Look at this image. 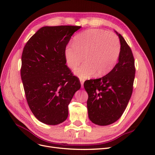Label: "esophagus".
Masks as SVG:
<instances>
[{
	"label": "esophagus",
	"instance_id": "34e87169",
	"mask_svg": "<svg viewBox=\"0 0 155 155\" xmlns=\"http://www.w3.org/2000/svg\"><path fill=\"white\" fill-rule=\"evenodd\" d=\"M84 81H85V80H84L83 79H80V82H81V88H83V83H84Z\"/></svg>",
	"mask_w": 155,
	"mask_h": 155
}]
</instances>
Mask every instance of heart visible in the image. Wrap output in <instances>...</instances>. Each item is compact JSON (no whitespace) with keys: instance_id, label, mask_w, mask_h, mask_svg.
<instances>
[{"instance_id":"1","label":"heart","mask_w":155,"mask_h":155,"mask_svg":"<svg viewBox=\"0 0 155 155\" xmlns=\"http://www.w3.org/2000/svg\"><path fill=\"white\" fill-rule=\"evenodd\" d=\"M120 42L114 34L100 29L84 31L74 37L73 44L64 49L68 67L74 69L83 61L85 64L75 70L81 79L93 76H103L110 72L118 59Z\"/></svg>"}]
</instances>
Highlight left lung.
<instances>
[{
    "instance_id": "1",
    "label": "left lung",
    "mask_w": 155,
    "mask_h": 155,
    "mask_svg": "<svg viewBox=\"0 0 155 155\" xmlns=\"http://www.w3.org/2000/svg\"><path fill=\"white\" fill-rule=\"evenodd\" d=\"M116 33L121 45L118 63L106 76L84 83L88 96V118L98 125H108L118 120L133 93L136 71L133 54L124 37Z\"/></svg>"
}]
</instances>
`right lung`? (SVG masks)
Returning a JSON list of instances; mask_svg holds the SVG:
<instances>
[{
  "mask_svg": "<svg viewBox=\"0 0 155 155\" xmlns=\"http://www.w3.org/2000/svg\"><path fill=\"white\" fill-rule=\"evenodd\" d=\"M78 26H44L27 42L21 76L28 104L35 118L47 125L66 120L68 104L81 87L66 65L64 49Z\"/></svg>",
  "mask_w": 155,
  "mask_h": 155,
  "instance_id": "obj_1",
  "label": "right lung"
}]
</instances>
